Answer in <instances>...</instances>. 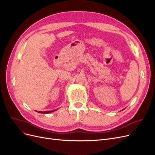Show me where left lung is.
Returning <instances> with one entry per match:
<instances>
[{"instance_id":"left-lung-1","label":"left lung","mask_w":155,"mask_h":155,"mask_svg":"<svg viewBox=\"0 0 155 155\" xmlns=\"http://www.w3.org/2000/svg\"><path fill=\"white\" fill-rule=\"evenodd\" d=\"M123 110H124V109H123Z\"/></svg>"}]
</instances>
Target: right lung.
<instances>
[{
	"mask_svg": "<svg viewBox=\"0 0 155 155\" xmlns=\"http://www.w3.org/2000/svg\"><path fill=\"white\" fill-rule=\"evenodd\" d=\"M56 110H51V111H45V112H43V111H38L37 112H39V113H43V114H48V113H51V112H52L54 111H55Z\"/></svg>",
	"mask_w": 155,
	"mask_h": 155,
	"instance_id": "right-lung-1",
	"label": "right lung"
}]
</instances>
